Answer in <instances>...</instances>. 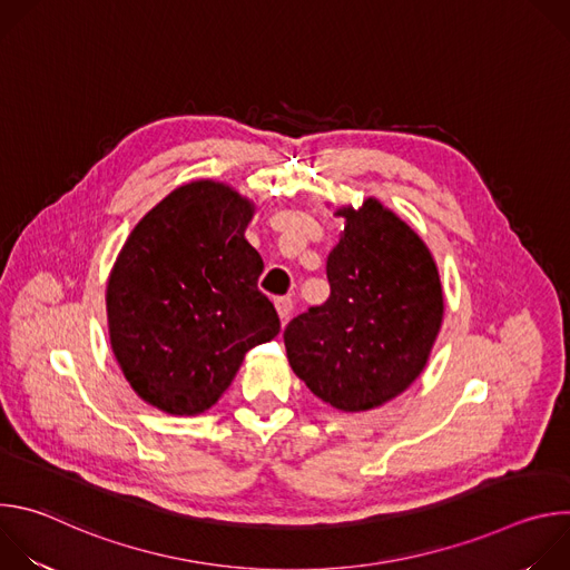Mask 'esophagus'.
<instances>
[{"instance_id": "obj_1", "label": "esophagus", "mask_w": 570, "mask_h": 570, "mask_svg": "<svg viewBox=\"0 0 570 570\" xmlns=\"http://www.w3.org/2000/svg\"><path fill=\"white\" fill-rule=\"evenodd\" d=\"M275 306H277V313H279L282 322H286V320L291 317V311H293V299H291L288 295L277 297V299H275Z\"/></svg>"}]
</instances>
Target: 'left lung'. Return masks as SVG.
<instances>
[{"label": "left lung", "mask_w": 570, "mask_h": 570, "mask_svg": "<svg viewBox=\"0 0 570 570\" xmlns=\"http://www.w3.org/2000/svg\"><path fill=\"white\" fill-rule=\"evenodd\" d=\"M347 218L327 259L330 299L293 317L284 345L293 372L345 413L376 409L424 370L444 297L424 240L374 198Z\"/></svg>", "instance_id": "left-lung-1"}]
</instances>
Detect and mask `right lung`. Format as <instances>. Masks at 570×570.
<instances>
[{
  "label": "right lung",
  "instance_id": "add662e5",
  "mask_svg": "<svg viewBox=\"0 0 570 570\" xmlns=\"http://www.w3.org/2000/svg\"><path fill=\"white\" fill-rule=\"evenodd\" d=\"M253 205L225 185H185L130 232L108 282L112 352L132 390L169 415L218 401L248 350L279 334L243 236Z\"/></svg>",
  "mask_w": 570,
  "mask_h": 570
}]
</instances>
